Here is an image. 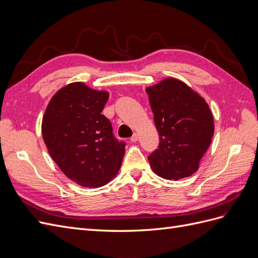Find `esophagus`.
<instances>
[{
    "instance_id": "1",
    "label": "esophagus",
    "mask_w": 258,
    "mask_h": 258,
    "mask_svg": "<svg viewBox=\"0 0 258 258\" xmlns=\"http://www.w3.org/2000/svg\"><path fill=\"white\" fill-rule=\"evenodd\" d=\"M138 140H139V136H138L137 134H135L134 136H132V137L130 138V141H131V142H134V143H135V142H137Z\"/></svg>"
}]
</instances>
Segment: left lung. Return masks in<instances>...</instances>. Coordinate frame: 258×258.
<instances>
[{
  "instance_id": "obj_1",
  "label": "left lung",
  "mask_w": 258,
  "mask_h": 258,
  "mask_svg": "<svg viewBox=\"0 0 258 258\" xmlns=\"http://www.w3.org/2000/svg\"><path fill=\"white\" fill-rule=\"evenodd\" d=\"M146 92L160 140L148 156L153 171L174 181L190 176L212 141V112L204 98L175 79L148 87Z\"/></svg>"
}]
</instances>
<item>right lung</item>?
Masks as SVG:
<instances>
[{"label": "right lung", "mask_w": 258, "mask_h": 258, "mask_svg": "<svg viewBox=\"0 0 258 258\" xmlns=\"http://www.w3.org/2000/svg\"><path fill=\"white\" fill-rule=\"evenodd\" d=\"M108 99L83 83L61 88L46 108L42 134L49 155L70 179L84 187L105 185L118 172L126 143L101 114Z\"/></svg>", "instance_id": "right-lung-1"}]
</instances>
